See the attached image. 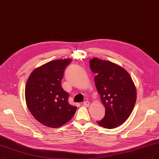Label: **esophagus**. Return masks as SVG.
Wrapping results in <instances>:
<instances>
[{
	"mask_svg": "<svg viewBox=\"0 0 159 159\" xmlns=\"http://www.w3.org/2000/svg\"><path fill=\"white\" fill-rule=\"evenodd\" d=\"M83 105H84V106H85V107H89L90 105V102H88V101H86L83 103Z\"/></svg>",
	"mask_w": 159,
	"mask_h": 159,
	"instance_id": "1",
	"label": "esophagus"
}]
</instances>
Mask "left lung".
<instances>
[{
	"mask_svg": "<svg viewBox=\"0 0 159 159\" xmlns=\"http://www.w3.org/2000/svg\"><path fill=\"white\" fill-rule=\"evenodd\" d=\"M94 82L105 109L103 119L97 121L103 128L112 129L130 116L136 102L134 82L126 70L114 63L93 57L90 60Z\"/></svg>",
	"mask_w": 159,
	"mask_h": 159,
	"instance_id": "1",
	"label": "left lung"
}]
</instances>
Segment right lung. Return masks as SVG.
Returning <instances> with one entry per match:
<instances>
[{"instance_id":"right-lung-1","label":"right lung","mask_w":159,"mask_h":159,"mask_svg":"<svg viewBox=\"0 0 159 159\" xmlns=\"http://www.w3.org/2000/svg\"><path fill=\"white\" fill-rule=\"evenodd\" d=\"M70 59L46 63L35 69L27 79L25 96L28 109L34 119L50 128L66 124L76 107L68 103L69 93L61 86L64 70Z\"/></svg>"}]
</instances>
